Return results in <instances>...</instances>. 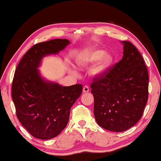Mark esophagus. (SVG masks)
<instances>
[{"mask_svg":"<svg viewBox=\"0 0 161 161\" xmlns=\"http://www.w3.org/2000/svg\"><path fill=\"white\" fill-rule=\"evenodd\" d=\"M89 91V88L88 86H84L83 87V92H84V93H86V92H88Z\"/></svg>","mask_w":161,"mask_h":161,"instance_id":"1","label":"esophagus"}]
</instances>
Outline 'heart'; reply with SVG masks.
Returning a JSON list of instances; mask_svg holds the SVG:
<instances>
[{"instance_id":"1","label":"heart","mask_w":161,"mask_h":161,"mask_svg":"<svg viewBox=\"0 0 161 161\" xmlns=\"http://www.w3.org/2000/svg\"><path fill=\"white\" fill-rule=\"evenodd\" d=\"M91 69V74L95 77L102 75L113 62V56L109 52H103L101 49L91 47L86 49L78 58L77 63L81 66H86L94 62Z\"/></svg>"}]
</instances>
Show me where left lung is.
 <instances>
[{"label":"left lung","mask_w":161,"mask_h":161,"mask_svg":"<svg viewBox=\"0 0 161 161\" xmlns=\"http://www.w3.org/2000/svg\"><path fill=\"white\" fill-rule=\"evenodd\" d=\"M123 58L93 79L91 92L99 126L115 132L126 130L139 121L148 98V73L134 45L122 41Z\"/></svg>","instance_id":"1"}]
</instances>
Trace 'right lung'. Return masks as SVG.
<instances>
[{"instance_id":"add662e5","label":"right lung","mask_w":161,"mask_h":161,"mask_svg":"<svg viewBox=\"0 0 161 161\" xmlns=\"http://www.w3.org/2000/svg\"><path fill=\"white\" fill-rule=\"evenodd\" d=\"M69 43L67 39H54L35 44L15 71L12 98L16 116L39 139H51L62 132L69 121L71 107L82 92L81 84L62 86L45 80L37 69L43 57L58 54Z\"/></svg>"}]
</instances>
